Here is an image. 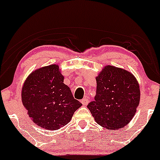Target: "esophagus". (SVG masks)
Masks as SVG:
<instances>
[{"instance_id":"1","label":"esophagus","mask_w":160,"mask_h":160,"mask_svg":"<svg viewBox=\"0 0 160 160\" xmlns=\"http://www.w3.org/2000/svg\"><path fill=\"white\" fill-rule=\"evenodd\" d=\"M88 102H89V100H88V99L87 98H85L82 99V100H81V102L83 106H86V105L88 103Z\"/></svg>"}]
</instances>
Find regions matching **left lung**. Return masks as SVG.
Returning <instances> with one entry per match:
<instances>
[{
	"mask_svg": "<svg viewBox=\"0 0 160 160\" xmlns=\"http://www.w3.org/2000/svg\"><path fill=\"white\" fill-rule=\"evenodd\" d=\"M94 101L87 106L97 123L108 130L128 125L140 100L138 81L128 71L106 66L96 78Z\"/></svg>",
	"mask_w": 160,
	"mask_h": 160,
	"instance_id": "obj_1",
	"label": "left lung"
}]
</instances>
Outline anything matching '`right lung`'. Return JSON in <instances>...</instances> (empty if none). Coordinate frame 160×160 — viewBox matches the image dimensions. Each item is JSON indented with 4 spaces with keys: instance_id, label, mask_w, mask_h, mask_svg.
I'll use <instances>...</instances> for the list:
<instances>
[{
    "instance_id": "right-lung-1",
    "label": "right lung",
    "mask_w": 160,
    "mask_h": 160,
    "mask_svg": "<svg viewBox=\"0 0 160 160\" xmlns=\"http://www.w3.org/2000/svg\"><path fill=\"white\" fill-rule=\"evenodd\" d=\"M57 64L32 72L22 87L23 106L34 123L45 130H58L71 121L82 106L74 98Z\"/></svg>"
}]
</instances>
